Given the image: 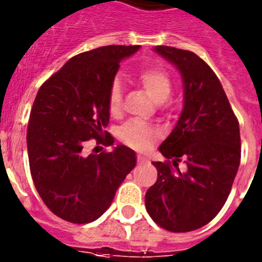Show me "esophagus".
<instances>
[{
    "mask_svg": "<svg viewBox=\"0 0 262 262\" xmlns=\"http://www.w3.org/2000/svg\"><path fill=\"white\" fill-rule=\"evenodd\" d=\"M148 163V159L144 156H138V164L139 165H143V164Z\"/></svg>",
    "mask_w": 262,
    "mask_h": 262,
    "instance_id": "34e87169",
    "label": "esophagus"
}]
</instances>
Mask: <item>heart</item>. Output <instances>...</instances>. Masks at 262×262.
Returning <instances> with one entry per match:
<instances>
[{
	"label": "heart",
	"instance_id": "obj_1",
	"mask_svg": "<svg viewBox=\"0 0 262 262\" xmlns=\"http://www.w3.org/2000/svg\"><path fill=\"white\" fill-rule=\"evenodd\" d=\"M155 102H164L172 94V78L160 67H145L135 77ZM123 107V89L119 80H114L108 88L107 108L111 115H119ZM120 140L136 151H147L160 138L159 129L140 122H129L120 128Z\"/></svg>",
	"mask_w": 262,
	"mask_h": 262
}]
</instances>
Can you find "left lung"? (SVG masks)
Returning <instances> with one entry per match:
<instances>
[{
    "label": "left lung",
    "instance_id": "obj_1",
    "mask_svg": "<svg viewBox=\"0 0 262 262\" xmlns=\"http://www.w3.org/2000/svg\"><path fill=\"white\" fill-rule=\"evenodd\" d=\"M184 81V110L160 145L166 161H154L157 181L145 193L149 216L170 232H189L211 222L230 195L242 155L239 120L206 61L191 51L156 46ZM185 164L180 171L178 163Z\"/></svg>",
    "mask_w": 262,
    "mask_h": 262
}]
</instances>
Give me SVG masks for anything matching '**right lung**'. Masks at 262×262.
I'll use <instances>...</instances> for the list:
<instances>
[{
  "label": "right lung",
  "mask_w": 262,
  "mask_h": 262,
  "mask_svg": "<svg viewBox=\"0 0 262 262\" xmlns=\"http://www.w3.org/2000/svg\"><path fill=\"white\" fill-rule=\"evenodd\" d=\"M139 46H105L78 53L43 82L30 113V172L48 209L64 221L98 219L136 165L135 152L118 145L111 152L84 154L90 139L113 145L107 93L122 59Z\"/></svg>",
  "instance_id": "obj_1"
}]
</instances>
